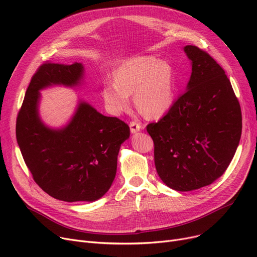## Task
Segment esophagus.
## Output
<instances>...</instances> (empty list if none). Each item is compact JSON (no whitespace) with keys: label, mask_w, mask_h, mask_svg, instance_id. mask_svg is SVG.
<instances>
[{"label":"esophagus","mask_w":257,"mask_h":257,"mask_svg":"<svg viewBox=\"0 0 257 257\" xmlns=\"http://www.w3.org/2000/svg\"><path fill=\"white\" fill-rule=\"evenodd\" d=\"M129 125H130V130H131L132 133H137L138 131H140L143 128L142 125L140 123H138V121H136V120L130 121Z\"/></svg>","instance_id":"obj_1"}]
</instances>
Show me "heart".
Returning <instances> with one entry per match:
<instances>
[{"instance_id":"b5f03b06","label":"heart","mask_w":257,"mask_h":257,"mask_svg":"<svg viewBox=\"0 0 257 257\" xmlns=\"http://www.w3.org/2000/svg\"><path fill=\"white\" fill-rule=\"evenodd\" d=\"M133 92L138 108L146 115L155 117L166 113L174 100L172 66L153 56L134 57L119 64L114 80L103 85L104 102L112 113L128 109Z\"/></svg>"}]
</instances>
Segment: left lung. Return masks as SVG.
<instances>
[{
  "instance_id": "obj_1",
  "label": "left lung",
  "mask_w": 257,
  "mask_h": 257,
  "mask_svg": "<svg viewBox=\"0 0 257 257\" xmlns=\"http://www.w3.org/2000/svg\"><path fill=\"white\" fill-rule=\"evenodd\" d=\"M192 75L184 93L147 125L160 179L179 192L198 190L225 173L241 136V110L225 71L196 46L184 47Z\"/></svg>"
}]
</instances>
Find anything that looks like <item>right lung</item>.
<instances>
[{"label": "right lung", "mask_w": 257, "mask_h": 257, "mask_svg": "<svg viewBox=\"0 0 257 257\" xmlns=\"http://www.w3.org/2000/svg\"><path fill=\"white\" fill-rule=\"evenodd\" d=\"M83 75L81 63L46 61L32 76L17 118V140L36 184L51 197L65 201H94L109 190L116 173L119 147L129 126L80 103L71 123L60 130L39 119V89L52 84L74 86Z\"/></svg>", "instance_id": "right-lung-1"}]
</instances>
